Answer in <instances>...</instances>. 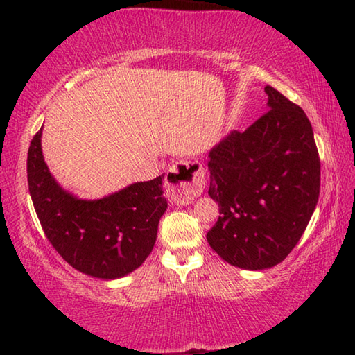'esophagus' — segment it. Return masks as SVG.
I'll list each match as a JSON object with an SVG mask.
<instances>
[{
    "instance_id": "obj_1",
    "label": "esophagus",
    "mask_w": 355,
    "mask_h": 355,
    "mask_svg": "<svg viewBox=\"0 0 355 355\" xmlns=\"http://www.w3.org/2000/svg\"><path fill=\"white\" fill-rule=\"evenodd\" d=\"M205 188V172L197 161H180L166 175V189L169 199L177 205H189Z\"/></svg>"
}]
</instances>
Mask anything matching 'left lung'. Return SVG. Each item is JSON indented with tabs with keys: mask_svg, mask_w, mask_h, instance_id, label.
Returning <instances> with one entry per match:
<instances>
[{
	"mask_svg": "<svg viewBox=\"0 0 355 355\" xmlns=\"http://www.w3.org/2000/svg\"><path fill=\"white\" fill-rule=\"evenodd\" d=\"M269 111L209 152L208 194L219 219L208 244L232 266L261 271L284 261L320 197L321 163L302 107L266 86Z\"/></svg>",
	"mask_w": 355,
	"mask_h": 355,
	"instance_id": "8db88e82",
	"label": "left lung"
}]
</instances>
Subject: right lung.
<instances>
[{"label":"right lung","instance_id":"obj_1","mask_svg":"<svg viewBox=\"0 0 355 355\" xmlns=\"http://www.w3.org/2000/svg\"><path fill=\"white\" fill-rule=\"evenodd\" d=\"M42 128L28 150L29 194L48 241L71 268L114 280L133 272L153 250L167 208L163 177L133 183L98 200L64 191L42 155Z\"/></svg>","mask_w":355,"mask_h":355}]
</instances>
